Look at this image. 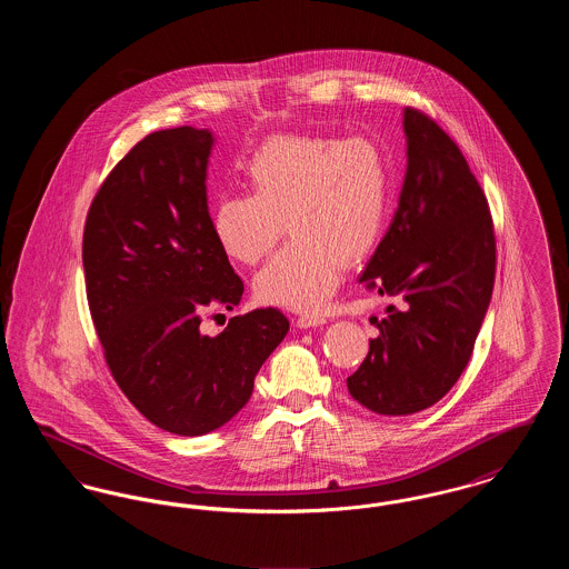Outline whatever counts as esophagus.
I'll list each match as a JSON object with an SVG mask.
<instances>
[{
  "label": "esophagus",
  "instance_id": "34e87169",
  "mask_svg": "<svg viewBox=\"0 0 569 569\" xmlns=\"http://www.w3.org/2000/svg\"><path fill=\"white\" fill-rule=\"evenodd\" d=\"M325 322L326 318L320 313H302V316H298L297 326L298 328H313V326H322Z\"/></svg>",
  "mask_w": 569,
  "mask_h": 569
}]
</instances>
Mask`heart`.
I'll use <instances>...</instances> for the list:
<instances>
[{"label": "heart", "mask_w": 569, "mask_h": 569, "mask_svg": "<svg viewBox=\"0 0 569 569\" xmlns=\"http://www.w3.org/2000/svg\"><path fill=\"white\" fill-rule=\"evenodd\" d=\"M247 193H226L211 211L221 253L260 262L283 226L295 237L256 274L262 302L316 311L341 281L346 262L365 260L388 217V162L373 138L272 136L243 168Z\"/></svg>", "instance_id": "b5f03b06"}]
</instances>
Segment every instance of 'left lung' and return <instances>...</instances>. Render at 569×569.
<instances>
[{"label": "left lung", "instance_id": "8db88e82", "mask_svg": "<svg viewBox=\"0 0 569 569\" xmlns=\"http://www.w3.org/2000/svg\"><path fill=\"white\" fill-rule=\"evenodd\" d=\"M407 170L399 207L360 274L386 309L369 353L348 378L360 406L409 416L435 406L465 371L495 283L487 196L457 142L407 107Z\"/></svg>", "mask_w": 569, "mask_h": 569}]
</instances>
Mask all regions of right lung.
<instances>
[{"mask_svg":"<svg viewBox=\"0 0 569 569\" xmlns=\"http://www.w3.org/2000/svg\"><path fill=\"white\" fill-rule=\"evenodd\" d=\"M213 134L191 126L144 136L110 170L82 232L91 320L110 373L156 427L211 433L237 416L286 337L279 309L232 318L209 337V307L232 309L243 281L221 253L207 204Z\"/></svg>","mask_w":569,"mask_h":569,"instance_id":"right-lung-1","label":"right lung"}]
</instances>
